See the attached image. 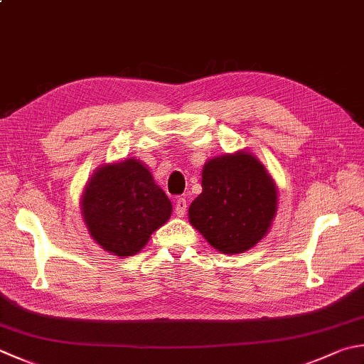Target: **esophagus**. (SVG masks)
<instances>
[{
    "instance_id": "1",
    "label": "esophagus",
    "mask_w": 364,
    "mask_h": 364,
    "mask_svg": "<svg viewBox=\"0 0 364 364\" xmlns=\"http://www.w3.org/2000/svg\"><path fill=\"white\" fill-rule=\"evenodd\" d=\"M174 210H176L177 217H183L185 212H187V200H185V198H179V200L176 201Z\"/></svg>"
}]
</instances>
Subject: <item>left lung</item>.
Masks as SVG:
<instances>
[{"mask_svg": "<svg viewBox=\"0 0 364 364\" xmlns=\"http://www.w3.org/2000/svg\"><path fill=\"white\" fill-rule=\"evenodd\" d=\"M201 187L188 208V220L215 250L237 255L269 232L277 214V185L252 152L209 159Z\"/></svg>", "mask_w": 364, "mask_h": 364, "instance_id": "1", "label": "left lung"}]
</instances>
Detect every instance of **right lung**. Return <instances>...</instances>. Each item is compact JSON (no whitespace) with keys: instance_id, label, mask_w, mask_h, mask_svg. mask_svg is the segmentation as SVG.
I'll return each mask as SVG.
<instances>
[{"instance_id":"1","label":"right lung","mask_w":364,"mask_h":364,"mask_svg":"<svg viewBox=\"0 0 364 364\" xmlns=\"http://www.w3.org/2000/svg\"><path fill=\"white\" fill-rule=\"evenodd\" d=\"M79 204L93 241L120 258L141 252L173 214L169 198L138 159L102 164L85 183Z\"/></svg>"}]
</instances>
